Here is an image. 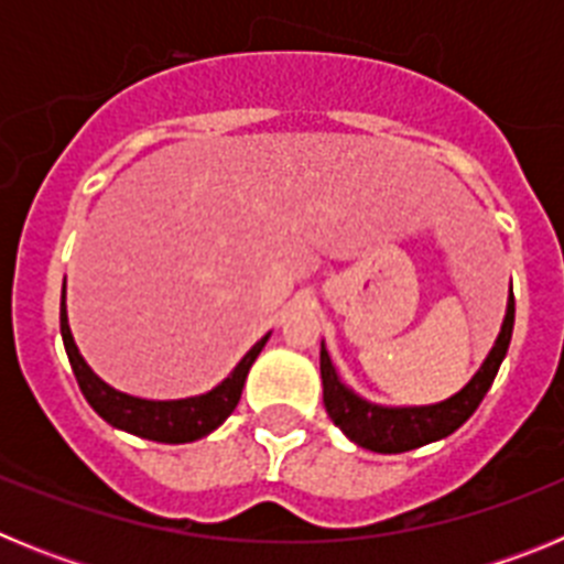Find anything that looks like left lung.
Here are the masks:
<instances>
[{
  "mask_svg": "<svg viewBox=\"0 0 564 564\" xmlns=\"http://www.w3.org/2000/svg\"><path fill=\"white\" fill-rule=\"evenodd\" d=\"M511 330H514V293L508 296V311L502 318V330L497 336L495 347L477 370V376L463 387L449 401L432 403V406H403V410H390V406H376L364 401L356 392L347 390L336 376V367L330 364L325 344H322V387H325V410L330 421L336 423L344 435L352 443L381 455H398L417 446H426L432 441L449 437L452 432L460 430L468 417L475 415L480 401L495 383L497 370L511 344Z\"/></svg>",
  "mask_w": 564,
  "mask_h": 564,
  "instance_id": "1",
  "label": "left lung"
}]
</instances>
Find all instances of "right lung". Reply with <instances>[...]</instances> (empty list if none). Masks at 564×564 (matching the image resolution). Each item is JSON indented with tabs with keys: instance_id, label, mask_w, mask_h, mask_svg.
Returning a JSON list of instances; mask_svg holds the SVG:
<instances>
[{
	"instance_id": "right-lung-1",
	"label": "right lung",
	"mask_w": 564,
	"mask_h": 564,
	"mask_svg": "<svg viewBox=\"0 0 564 564\" xmlns=\"http://www.w3.org/2000/svg\"><path fill=\"white\" fill-rule=\"evenodd\" d=\"M62 338L64 350H67L69 367L76 372V381L82 387L84 398L89 406L98 412L107 423L118 426L123 432H132L138 437L158 443H192L197 437H206L214 432L237 410L242 387H246V376L251 370V364L265 347L268 336L259 338L251 350L242 356V361L234 367L231 376L223 383H217L212 392L197 398H183V401H143V398L123 395V392L112 390L109 383H104L96 372L89 370L87 361L78 352L73 333L67 325V311H64L62 296Z\"/></svg>"
}]
</instances>
